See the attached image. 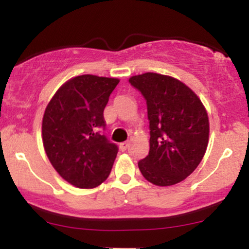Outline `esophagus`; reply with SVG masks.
Instances as JSON below:
<instances>
[{
  "instance_id": "34e87169",
  "label": "esophagus",
  "mask_w": 249,
  "mask_h": 249,
  "mask_svg": "<svg viewBox=\"0 0 249 249\" xmlns=\"http://www.w3.org/2000/svg\"><path fill=\"white\" fill-rule=\"evenodd\" d=\"M128 142H121V144H119V148H121L122 151H126V148L128 147Z\"/></svg>"
}]
</instances>
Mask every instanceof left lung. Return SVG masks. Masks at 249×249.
Masks as SVG:
<instances>
[{
	"mask_svg": "<svg viewBox=\"0 0 249 249\" xmlns=\"http://www.w3.org/2000/svg\"><path fill=\"white\" fill-rule=\"evenodd\" d=\"M128 82L146 99L150 121V151L138 162L139 170L157 186L178 184L198 167L206 152V107L192 89L174 77L145 72Z\"/></svg>",
	"mask_w": 249,
	"mask_h": 249,
	"instance_id": "left-lung-1",
	"label": "left lung"
}]
</instances>
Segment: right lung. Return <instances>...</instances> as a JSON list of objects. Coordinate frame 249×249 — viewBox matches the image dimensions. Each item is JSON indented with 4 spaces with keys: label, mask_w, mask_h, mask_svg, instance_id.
<instances>
[{
    "label": "right lung",
    "mask_w": 249,
    "mask_h": 249,
    "mask_svg": "<svg viewBox=\"0 0 249 249\" xmlns=\"http://www.w3.org/2000/svg\"><path fill=\"white\" fill-rule=\"evenodd\" d=\"M118 78L82 75L70 78L48 103L42 141L56 172L72 186L93 188L107 179L118 147L98 132Z\"/></svg>",
    "instance_id": "obj_1"
}]
</instances>
